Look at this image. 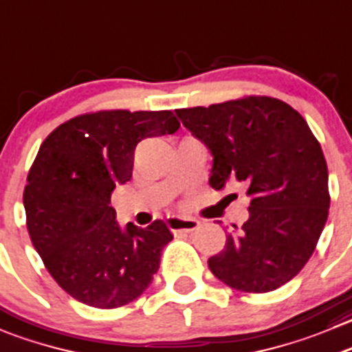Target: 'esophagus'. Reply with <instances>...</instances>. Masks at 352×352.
<instances>
[{"label": "esophagus", "instance_id": "obj_1", "mask_svg": "<svg viewBox=\"0 0 352 352\" xmlns=\"http://www.w3.org/2000/svg\"><path fill=\"white\" fill-rule=\"evenodd\" d=\"M168 228L172 232H186V234H189V232H194L197 227H199V221L194 220V218H184V217H177V214H172V217H168Z\"/></svg>", "mask_w": 352, "mask_h": 352}]
</instances>
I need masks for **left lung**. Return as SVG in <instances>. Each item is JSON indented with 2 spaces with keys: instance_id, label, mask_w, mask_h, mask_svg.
<instances>
[{
  "instance_id": "left-lung-1",
  "label": "left lung",
  "mask_w": 352,
  "mask_h": 352,
  "mask_svg": "<svg viewBox=\"0 0 352 352\" xmlns=\"http://www.w3.org/2000/svg\"><path fill=\"white\" fill-rule=\"evenodd\" d=\"M177 115L211 151L210 186L241 184L251 199L249 218L208 259L210 270L244 292L287 284L311 258L329 217V170L311 129L294 108L268 96Z\"/></svg>"
}]
</instances>
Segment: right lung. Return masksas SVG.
<instances>
[{
    "label": "right lung",
    "mask_w": 352,
    "mask_h": 352,
    "mask_svg": "<svg viewBox=\"0 0 352 352\" xmlns=\"http://www.w3.org/2000/svg\"><path fill=\"white\" fill-rule=\"evenodd\" d=\"M179 127L168 110L96 111L65 122L41 144L23 190L27 230L51 277L77 301L120 308L153 282L173 239L168 225L122 228L110 199L131 180L135 146Z\"/></svg>",
    "instance_id": "right-lung-1"
}]
</instances>
